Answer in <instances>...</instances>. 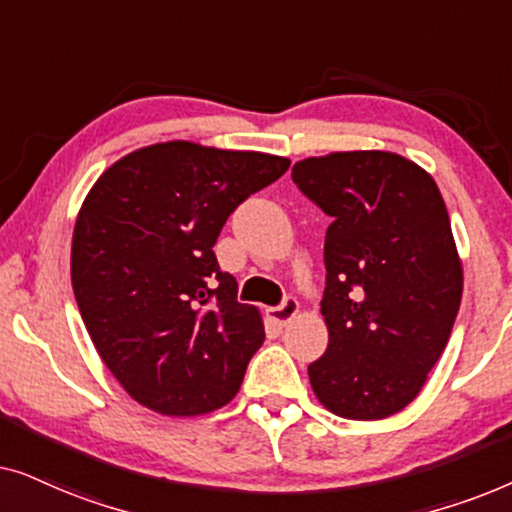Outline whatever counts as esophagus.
I'll list each match as a JSON object with an SVG mask.
<instances>
[{
  "label": "esophagus",
  "mask_w": 512,
  "mask_h": 512,
  "mask_svg": "<svg viewBox=\"0 0 512 512\" xmlns=\"http://www.w3.org/2000/svg\"><path fill=\"white\" fill-rule=\"evenodd\" d=\"M298 310H300L298 300L293 298V296H286L282 305H277V307H270L268 312H270V319L275 321V324H279V326H286V324H289V321H291L293 317H296Z\"/></svg>",
  "instance_id": "1"
}]
</instances>
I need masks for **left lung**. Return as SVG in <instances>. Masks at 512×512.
<instances>
[{"mask_svg":"<svg viewBox=\"0 0 512 512\" xmlns=\"http://www.w3.org/2000/svg\"><path fill=\"white\" fill-rule=\"evenodd\" d=\"M333 219L321 300L328 347L307 375L338 417L384 419L422 391L457 319L464 272L436 181L391 151H338L293 165Z\"/></svg>","mask_w":512,"mask_h":512,"instance_id":"left-lung-1","label":"left lung"}]
</instances>
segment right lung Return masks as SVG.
<instances>
[{
	"label": "right lung",
	"mask_w": 512,
	"mask_h": 512,
	"mask_svg": "<svg viewBox=\"0 0 512 512\" xmlns=\"http://www.w3.org/2000/svg\"><path fill=\"white\" fill-rule=\"evenodd\" d=\"M291 160L195 142H160L116 160L83 200L72 286L104 366L167 417L219 410L237 394L265 331L237 303L214 244L251 193Z\"/></svg>",
	"instance_id": "right-lung-1"
}]
</instances>
